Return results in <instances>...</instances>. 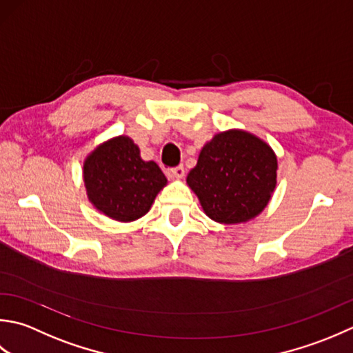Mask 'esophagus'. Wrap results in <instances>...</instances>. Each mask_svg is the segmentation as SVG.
I'll use <instances>...</instances> for the list:
<instances>
[{"label":"esophagus","mask_w":353,"mask_h":353,"mask_svg":"<svg viewBox=\"0 0 353 353\" xmlns=\"http://www.w3.org/2000/svg\"><path fill=\"white\" fill-rule=\"evenodd\" d=\"M169 175L172 178H183L184 168L181 166V164H179V166H176V168H172V169H169Z\"/></svg>","instance_id":"34e87169"}]
</instances>
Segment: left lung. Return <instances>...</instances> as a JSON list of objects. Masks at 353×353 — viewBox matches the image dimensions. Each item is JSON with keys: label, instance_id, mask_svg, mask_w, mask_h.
Segmentation results:
<instances>
[{"label": "left lung", "instance_id": "obj_1", "mask_svg": "<svg viewBox=\"0 0 353 353\" xmlns=\"http://www.w3.org/2000/svg\"><path fill=\"white\" fill-rule=\"evenodd\" d=\"M277 158L257 137L243 131L221 132L203 148L187 184L208 218L237 224L257 216L276 187Z\"/></svg>", "mask_w": 353, "mask_h": 353}]
</instances>
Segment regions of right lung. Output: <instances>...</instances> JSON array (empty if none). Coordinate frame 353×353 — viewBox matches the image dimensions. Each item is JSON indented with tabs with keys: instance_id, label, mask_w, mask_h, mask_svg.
Returning a JSON list of instances; mask_svg holds the SVG:
<instances>
[{
	"instance_id": "obj_1",
	"label": "right lung",
	"mask_w": 353,
	"mask_h": 353,
	"mask_svg": "<svg viewBox=\"0 0 353 353\" xmlns=\"http://www.w3.org/2000/svg\"><path fill=\"white\" fill-rule=\"evenodd\" d=\"M88 196L100 212L129 222L149 212L168 179L154 161H143L139 146L129 137L100 145L83 164Z\"/></svg>"
}]
</instances>
